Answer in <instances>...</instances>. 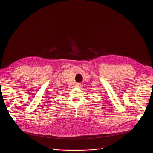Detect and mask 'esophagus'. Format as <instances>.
<instances>
[{
  "label": "esophagus",
  "instance_id": "obj_1",
  "mask_svg": "<svg viewBox=\"0 0 153 153\" xmlns=\"http://www.w3.org/2000/svg\"><path fill=\"white\" fill-rule=\"evenodd\" d=\"M77 87H81V85H81V84H77Z\"/></svg>",
  "mask_w": 153,
  "mask_h": 153
}]
</instances>
